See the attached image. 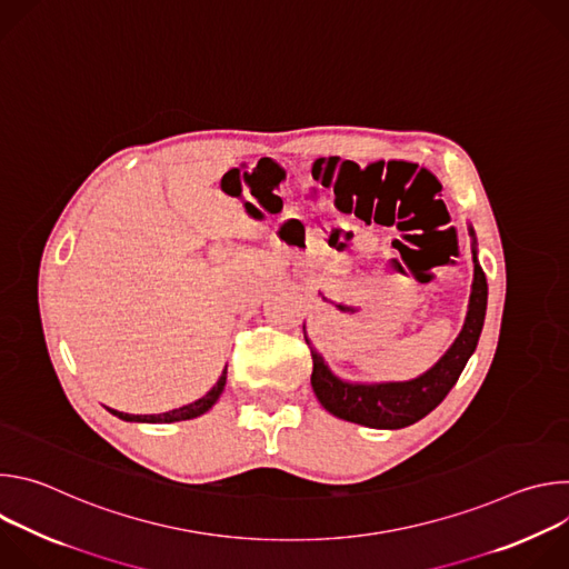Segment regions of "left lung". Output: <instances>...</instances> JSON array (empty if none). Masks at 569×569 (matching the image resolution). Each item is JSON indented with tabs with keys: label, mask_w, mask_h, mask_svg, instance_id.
Here are the masks:
<instances>
[{
	"label": "left lung",
	"mask_w": 569,
	"mask_h": 569,
	"mask_svg": "<svg viewBox=\"0 0 569 569\" xmlns=\"http://www.w3.org/2000/svg\"><path fill=\"white\" fill-rule=\"evenodd\" d=\"M486 297H489V286H486V274L475 257L470 306L459 338L430 371L408 382H342L323 365L321 356L310 347V340L306 338L312 356L310 385L317 400L321 402V408L329 410L338 419L378 430H398L421 421L448 396V391L459 380L468 358L472 356L483 327Z\"/></svg>",
	"instance_id": "obj_1"
}]
</instances>
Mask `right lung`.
<instances>
[{"label": "right lung", "mask_w": 569, "mask_h": 569, "mask_svg": "<svg viewBox=\"0 0 569 569\" xmlns=\"http://www.w3.org/2000/svg\"><path fill=\"white\" fill-rule=\"evenodd\" d=\"M224 382H227V367H224L222 376L218 378V382L202 398H198L191 405H184V408H180V410H171V412H164V415H143V417H139V415H123V412H117V410H110V412L114 417L123 419V421H139V423H173V421L196 419V417L204 415L211 408V405L218 400V396L224 389Z\"/></svg>", "instance_id": "obj_1"}]
</instances>
